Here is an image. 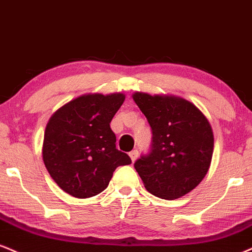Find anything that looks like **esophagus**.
I'll return each mask as SVG.
<instances>
[{"label": "esophagus", "mask_w": 252, "mask_h": 252, "mask_svg": "<svg viewBox=\"0 0 252 252\" xmlns=\"http://www.w3.org/2000/svg\"><path fill=\"white\" fill-rule=\"evenodd\" d=\"M129 156H130V158H131L132 162H135L136 158H137V156H138V151H137V150H132V151H130V153H129Z\"/></svg>", "instance_id": "esophagus-1"}]
</instances>
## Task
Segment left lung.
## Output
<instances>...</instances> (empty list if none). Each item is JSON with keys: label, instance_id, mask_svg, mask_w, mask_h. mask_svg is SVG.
I'll return each instance as SVG.
<instances>
[{"label": "left lung", "instance_id": "8db88e82", "mask_svg": "<svg viewBox=\"0 0 252 252\" xmlns=\"http://www.w3.org/2000/svg\"><path fill=\"white\" fill-rule=\"evenodd\" d=\"M132 98L153 130L150 153L135 162L145 189L176 199L201 183L210 166L214 134L208 118L182 97L135 93Z\"/></svg>", "mask_w": 252, "mask_h": 252}]
</instances>
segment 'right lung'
Returning a JSON list of instances; mask_svg holds the SVG:
<instances>
[{
    "label": "right lung",
    "instance_id": "add662e5",
    "mask_svg": "<svg viewBox=\"0 0 252 252\" xmlns=\"http://www.w3.org/2000/svg\"><path fill=\"white\" fill-rule=\"evenodd\" d=\"M121 93L88 94L53 114L44 131L42 157L48 172L63 191L88 198L108 187L117 166L131 163L116 149L110 122L123 104Z\"/></svg>",
    "mask_w": 252,
    "mask_h": 252
}]
</instances>
